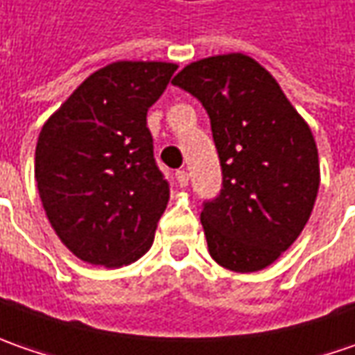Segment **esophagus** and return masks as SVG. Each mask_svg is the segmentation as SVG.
I'll return each instance as SVG.
<instances>
[{
    "label": "esophagus",
    "instance_id": "esophagus-1",
    "mask_svg": "<svg viewBox=\"0 0 355 355\" xmlns=\"http://www.w3.org/2000/svg\"><path fill=\"white\" fill-rule=\"evenodd\" d=\"M175 180H178V185H180V187H185V185L189 184V173L185 170H178L175 171Z\"/></svg>",
    "mask_w": 355,
    "mask_h": 355
}]
</instances>
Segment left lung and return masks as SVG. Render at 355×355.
Listing matches in <instances>:
<instances>
[{
  "label": "left lung",
  "mask_w": 355,
  "mask_h": 355,
  "mask_svg": "<svg viewBox=\"0 0 355 355\" xmlns=\"http://www.w3.org/2000/svg\"><path fill=\"white\" fill-rule=\"evenodd\" d=\"M171 83L203 104L219 154L223 187L201 211L209 254L235 272L263 270L312 213L320 185L314 136L272 75L243 53L191 62Z\"/></svg>",
  "instance_id": "left-lung-1"
}]
</instances>
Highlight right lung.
Returning a JSON list of instances; mask_svg holds the SVG:
<instances>
[{
	"mask_svg": "<svg viewBox=\"0 0 355 355\" xmlns=\"http://www.w3.org/2000/svg\"><path fill=\"white\" fill-rule=\"evenodd\" d=\"M178 64L118 61L78 87L49 118L35 180L64 247L90 265L138 261L154 243L170 184L146 124Z\"/></svg>",
	"mask_w": 355,
	"mask_h": 355,
	"instance_id": "right-lung-1",
	"label": "right lung"
}]
</instances>
